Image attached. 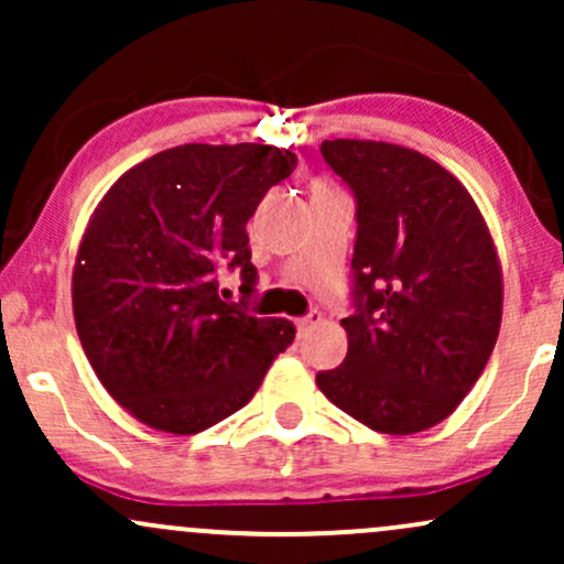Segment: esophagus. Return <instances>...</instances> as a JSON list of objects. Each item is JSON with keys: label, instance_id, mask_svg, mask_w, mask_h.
<instances>
[{"label": "esophagus", "instance_id": "obj_1", "mask_svg": "<svg viewBox=\"0 0 564 564\" xmlns=\"http://www.w3.org/2000/svg\"><path fill=\"white\" fill-rule=\"evenodd\" d=\"M318 323H321V313H310L307 318H296V332H300V336H304L310 328L318 326Z\"/></svg>", "mask_w": 564, "mask_h": 564}]
</instances>
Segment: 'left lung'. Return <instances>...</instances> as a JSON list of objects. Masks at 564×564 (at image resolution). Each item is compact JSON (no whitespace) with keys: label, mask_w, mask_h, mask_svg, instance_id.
Returning <instances> with one entry per match:
<instances>
[{"label":"left lung","mask_w":564,"mask_h":564,"mask_svg":"<svg viewBox=\"0 0 564 564\" xmlns=\"http://www.w3.org/2000/svg\"><path fill=\"white\" fill-rule=\"evenodd\" d=\"M358 198V313L345 364L315 377L336 408L384 435L448 419L480 379L503 313L501 260L480 206L437 161L377 140H323Z\"/></svg>","instance_id":"8db88e82"}]
</instances>
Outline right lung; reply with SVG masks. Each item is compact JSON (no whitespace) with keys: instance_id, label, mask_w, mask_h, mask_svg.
Segmentation results:
<instances>
[{"instance_id":"obj_1","label":"right lung","mask_w":564,"mask_h":564,"mask_svg":"<svg viewBox=\"0 0 564 564\" xmlns=\"http://www.w3.org/2000/svg\"><path fill=\"white\" fill-rule=\"evenodd\" d=\"M296 156L286 148L187 142L108 187L76 251L70 300L84 355L108 394L170 435L209 430L260 390L294 323L217 296V270L254 286L246 223Z\"/></svg>"}]
</instances>
